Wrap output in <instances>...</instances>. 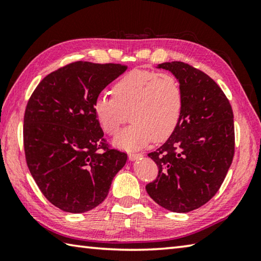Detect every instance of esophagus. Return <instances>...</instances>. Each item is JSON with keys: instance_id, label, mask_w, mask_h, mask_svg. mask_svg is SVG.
Segmentation results:
<instances>
[{"instance_id": "obj_1", "label": "esophagus", "mask_w": 261, "mask_h": 261, "mask_svg": "<svg viewBox=\"0 0 261 261\" xmlns=\"http://www.w3.org/2000/svg\"><path fill=\"white\" fill-rule=\"evenodd\" d=\"M143 158V154L140 153H130L129 154V160L130 161H135V160H139V159Z\"/></svg>"}]
</instances>
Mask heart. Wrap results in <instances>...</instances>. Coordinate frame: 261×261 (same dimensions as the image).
Returning <instances> with one entry per match:
<instances>
[{
	"label": "heart",
	"mask_w": 261,
	"mask_h": 261,
	"mask_svg": "<svg viewBox=\"0 0 261 261\" xmlns=\"http://www.w3.org/2000/svg\"><path fill=\"white\" fill-rule=\"evenodd\" d=\"M114 98L107 94L96 96L93 113L102 130L116 135L129 120L114 144L123 149H138L153 138L161 141L173 134L183 108V91L173 74L147 70H132L124 74L113 88Z\"/></svg>",
	"instance_id": "obj_1"
}]
</instances>
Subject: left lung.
<instances>
[{
  "mask_svg": "<svg viewBox=\"0 0 261 261\" xmlns=\"http://www.w3.org/2000/svg\"><path fill=\"white\" fill-rule=\"evenodd\" d=\"M156 68L180 84L183 108L173 134L148 154L159 174L146 191L163 208L188 213L211 200L223 183L235 152L233 114L218 84L200 70L177 61Z\"/></svg>",
  "mask_w": 261,
  "mask_h": 261,
  "instance_id": "1",
  "label": "left lung"
}]
</instances>
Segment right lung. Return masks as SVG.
Here are the masks:
<instances>
[{
    "mask_svg": "<svg viewBox=\"0 0 261 261\" xmlns=\"http://www.w3.org/2000/svg\"><path fill=\"white\" fill-rule=\"evenodd\" d=\"M126 70L121 64L78 61L46 76L24 116V148L31 175L53 205L85 213L102 202L127 160L106 145L93 102Z\"/></svg>",
    "mask_w": 261,
    "mask_h": 261,
    "instance_id": "add662e5",
    "label": "right lung"
}]
</instances>
